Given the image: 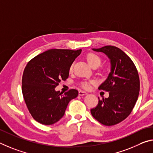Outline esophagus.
Returning a JSON list of instances; mask_svg holds the SVG:
<instances>
[{
    "label": "esophagus",
    "instance_id": "obj_1",
    "mask_svg": "<svg viewBox=\"0 0 153 153\" xmlns=\"http://www.w3.org/2000/svg\"><path fill=\"white\" fill-rule=\"evenodd\" d=\"M87 93L84 91H80L79 92V95H81V96H82V95H87Z\"/></svg>",
    "mask_w": 153,
    "mask_h": 153
}]
</instances>
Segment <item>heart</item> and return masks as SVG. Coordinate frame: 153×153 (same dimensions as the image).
<instances>
[{
    "label": "heart",
    "mask_w": 153,
    "mask_h": 153,
    "mask_svg": "<svg viewBox=\"0 0 153 153\" xmlns=\"http://www.w3.org/2000/svg\"><path fill=\"white\" fill-rule=\"evenodd\" d=\"M86 59L87 62L89 63V65L91 67H97L100 65L101 64V58L100 56L94 53H89L86 56ZM70 72L72 71V65L69 68ZM95 82L93 81H83L81 82V87L85 89H89L91 85H93Z\"/></svg>",
    "instance_id": "b5f03b06"
}]
</instances>
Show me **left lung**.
Listing matches in <instances>:
<instances>
[{
	"label": "left lung",
	"instance_id": "1",
	"mask_svg": "<svg viewBox=\"0 0 153 153\" xmlns=\"http://www.w3.org/2000/svg\"><path fill=\"white\" fill-rule=\"evenodd\" d=\"M96 52H103L110 60L111 72L98 89L109 92L91 113L95 119L105 126H113L129 116L138 100L140 79L134 64L127 54L116 46L106 45Z\"/></svg>",
	"mask_w": 153,
	"mask_h": 153
}]
</instances>
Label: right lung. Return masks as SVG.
I'll use <instances>...</instances> for the list:
<instances>
[{"mask_svg": "<svg viewBox=\"0 0 153 153\" xmlns=\"http://www.w3.org/2000/svg\"><path fill=\"white\" fill-rule=\"evenodd\" d=\"M77 50L51 49L36 56L27 64L22 77V93L33 118L44 125H52L63 117L70 101L79 91H56L60 81L68 77L69 68L81 53Z\"/></svg>", "mask_w": 153, "mask_h": 153, "instance_id": "add662e5", "label": "right lung"}]
</instances>
